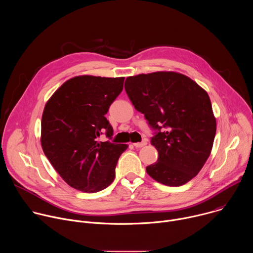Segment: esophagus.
<instances>
[{
  "instance_id": "1",
  "label": "esophagus",
  "mask_w": 253,
  "mask_h": 253,
  "mask_svg": "<svg viewBox=\"0 0 253 253\" xmlns=\"http://www.w3.org/2000/svg\"><path fill=\"white\" fill-rule=\"evenodd\" d=\"M147 144L146 141H143V142H140V143H134L133 145L136 147V148H141V147H144Z\"/></svg>"
}]
</instances>
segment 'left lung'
Instances as JSON below:
<instances>
[{"label": "left lung", "mask_w": 253, "mask_h": 253, "mask_svg": "<svg viewBox=\"0 0 253 253\" xmlns=\"http://www.w3.org/2000/svg\"><path fill=\"white\" fill-rule=\"evenodd\" d=\"M126 93L158 133L151 144L158 151L146 171L157 182L181 186L207 161L216 133V119L207 92L189 77L158 71L126 78Z\"/></svg>", "instance_id": "left-lung-1"}]
</instances>
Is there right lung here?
<instances>
[{
	"instance_id": "add662e5",
	"label": "right lung",
	"mask_w": 253,
	"mask_h": 253,
	"mask_svg": "<svg viewBox=\"0 0 253 253\" xmlns=\"http://www.w3.org/2000/svg\"><path fill=\"white\" fill-rule=\"evenodd\" d=\"M124 77L91 75L67 80L47 101L41 122V145L64 181L77 190L94 193L109 186L127 144L99 142L113 128L105 117L123 89Z\"/></svg>"
}]
</instances>
